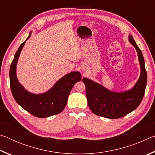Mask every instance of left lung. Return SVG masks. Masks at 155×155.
Returning a JSON list of instances; mask_svg holds the SVG:
<instances>
[{
	"mask_svg": "<svg viewBox=\"0 0 155 155\" xmlns=\"http://www.w3.org/2000/svg\"><path fill=\"white\" fill-rule=\"evenodd\" d=\"M128 40L137 52L141 68L140 77L132 89L115 92L87 78H83L88 106L95 115L109 119L120 118L137 109L142 101L147 83L145 62L142 52L131 35Z\"/></svg>",
	"mask_w": 155,
	"mask_h": 155,
	"instance_id": "obj_1",
	"label": "left lung"
}]
</instances>
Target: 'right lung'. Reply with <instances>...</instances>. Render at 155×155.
I'll return each mask as SVG.
<instances>
[{
	"mask_svg": "<svg viewBox=\"0 0 155 155\" xmlns=\"http://www.w3.org/2000/svg\"><path fill=\"white\" fill-rule=\"evenodd\" d=\"M31 35V32L26 40L30 38ZM25 44V41L20 46L10 66V87L12 95L19 105L34 116L48 117L59 114L66 105L73 86L81 80V73L71 72L64 75L45 93L35 94L29 92L19 83L16 75L18 60Z\"/></svg>",
	"mask_w": 155,
	"mask_h": 155,
	"instance_id": "1",
	"label": "right lung"
}]
</instances>
